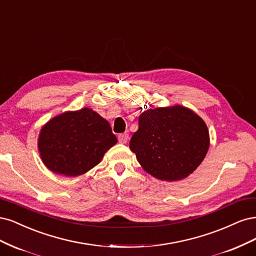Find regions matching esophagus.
<instances>
[{"instance_id":"1","label":"esophagus","mask_w":256,"mask_h":256,"mask_svg":"<svg viewBox=\"0 0 256 256\" xmlns=\"http://www.w3.org/2000/svg\"><path fill=\"white\" fill-rule=\"evenodd\" d=\"M118 140H119V142H120V144H126V142H128V134H126V133L120 134V135L118 136Z\"/></svg>"}]
</instances>
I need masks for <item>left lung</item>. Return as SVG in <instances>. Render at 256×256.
<instances>
[{
	"instance_id": "8db88e82",
	"label": "left lung",
	"mask_w": 256,
	"mask_h": 256,
	"mask_svg": "<svg viewBox=\"0 0 256 256\" xmlns=\"http://www.w3.org/2000/svg\"><path fill=\"white\" fill-rule=\"evenodd\" d=\"M130 149L142 169L160 180L176 182L200 166L210 148L204 120L188 107L172 105L144 110Z\"/></svg>"
}]
</instances>
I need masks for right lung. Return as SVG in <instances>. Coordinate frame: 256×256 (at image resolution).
<instances>
[{"label": "right lung", "mask_w": 256, "mask_h": 256, "mask_svg": "<svg viewBox=\"0 0 256 256\" xmlns=\"http://www.w3.org/2000/svg\"><path fill=\"white\" fill-rule=\"evenodd\" d=\"M117 142L108 121L84 107L57 114L42 126L38 152L48 170L74 178L96 167Z\"/></svg>", "instance_id": "obj_1"}]
</instances>
